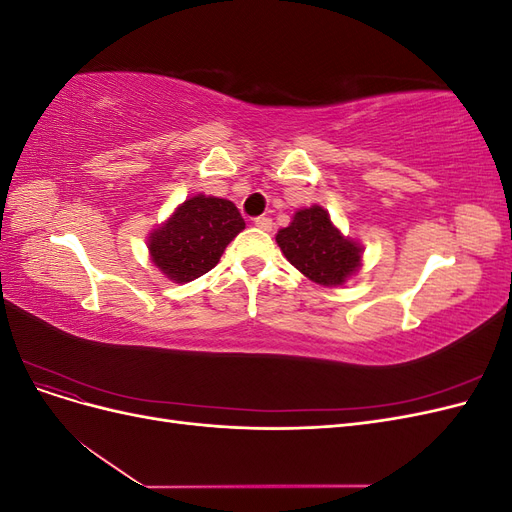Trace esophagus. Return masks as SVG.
Returning a JSON list of instances; mask_svg holds the SVG:
<instances>
[{
    "instance_id": "obj_1",
    "label": "esophagus",
    "mask_w": 512,
    "mask_h": 512,
    "mask_svg": "<svg viewBox=\"0 0 512 512\" xmlns=\"http://www.w3.org/2000/svg\"><path fill=\"white\" fill-rule=\"evenodd\" d=\"M254 226L260 228V230H267V232H269V230L273 228V220H271V218H265V215H260V218L254 220Z\"/></svg>"
}]
</instances>
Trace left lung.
Returning <instances> with one entry per match:
<instances>
[{"instance_id":"8db88e82","label":"left lung","mask_w":512,"mask_h":512,"mask_svg":"<svg viewBox=\"0 0 512 512\" xmlns=\"http://www.w3.org/2000/svg\"><path fill=\"white\" fill-rule=\"evenodd\" d=\"M275 241L290 265L320 286H342L361 267L363 247L344 237L320 205L299 209Z\"/></svg>"}]
</instances>
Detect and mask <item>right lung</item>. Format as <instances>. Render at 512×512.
<instances>
[{
    "label": "right lung",
    "instance_id": "1",
    "mask_svg": "<svg viewBox=\"0 0 512 512\" xmlns=\"http://www.w3.org/2000/svg\"><path fill=\"white\" fill-rule=\"evenodd\" d=\"M243 228L241 213L230 200L196 194L149 232L151 262L168 280L192 282L218 265L226 245Z\"/></svg>",
    "mask_w": 512,
    "mask_h": 512
}]
</instances>
